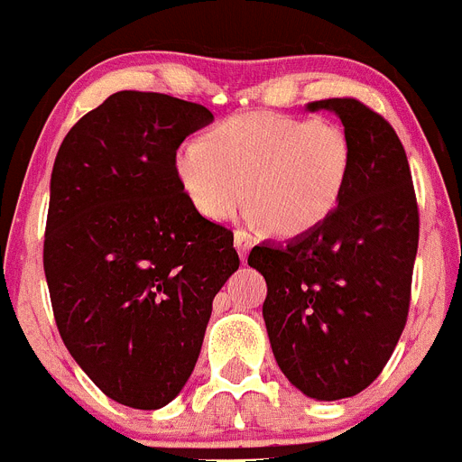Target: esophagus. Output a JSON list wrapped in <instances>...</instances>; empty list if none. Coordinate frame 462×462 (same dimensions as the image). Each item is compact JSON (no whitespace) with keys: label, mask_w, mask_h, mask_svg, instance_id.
<instances>
[{"label":"esophagus","mask_w":462,"mask_h":462,"mask_svg":"<svg viewBox=\"0 0 462 462\" xmlns=\"http://www.w3.org/2000/svg\"><path fill=\"white\" fill-rule=\"evenodd\" d=\"M234 243H236V250H238L240 259H247V252H250L252 247V236L247 234V231H243V228H238L234 234Z\"/></svg>","instance_id":"obj_1"}]
</instances>
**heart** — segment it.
<instances>
[{"instance_id": "1", "label": "heart", "mask_w": 462, "mask_h": 462, "mask_svg": "<svg viewBox=\"0 0 462 462\" xmlns=\"http://www.w3.org/2000/svg\"><path fill=\"white\" fill-rule=\"evenodd\" d=\"M349 171L352 145L340 126L273 113L228 117L175 154V173L203 217L226 222L247 196L252 219L284 238L310 234L336 212Z\"/></svg>"}]
</instances>
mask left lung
Returning a JSON list of instances; mask_svg holds the SVG:
<instances>
[{
  "instance_id": "obj_1",
  "label": "left lung",
  "mask_w": 462,
  "mask_h": 462,
  "mask_svg": "<svg viewBox=\"0 0 462 462\" xmlns=\"http://www.w3.org/2000/svg\"><path fill=\"white\" fill-rule=\"evenodd\" d=\"M333 110L352 145L336 212L310 234L250 252L266 277L263 321L284 377L317 400L352 398L379 377L407 324L416 206L407 154L393 126L352 97L312 101Z\"/></svg>"
}]
</instances>
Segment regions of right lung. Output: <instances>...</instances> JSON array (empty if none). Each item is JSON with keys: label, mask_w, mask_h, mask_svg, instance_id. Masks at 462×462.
Masks as SVG:
<instances>
[{"label": "right lung", "mask_w": 462, "mask_h": 462, "mask_svg": "<svg viewBox=\"0 0 462 462\" xmlns=\"http://www.w3.org/2000/svg\"><path fill=\"white\" fill-rule=\"evenodd\" d=\"M201 104L122 89L64 136L43 271L69 354L108 398L159 410L201 352L212 298L240 266L234 231L196 210L175 152Z\"/></svg>", "instance_id": "add662e5"}]
</instances>
